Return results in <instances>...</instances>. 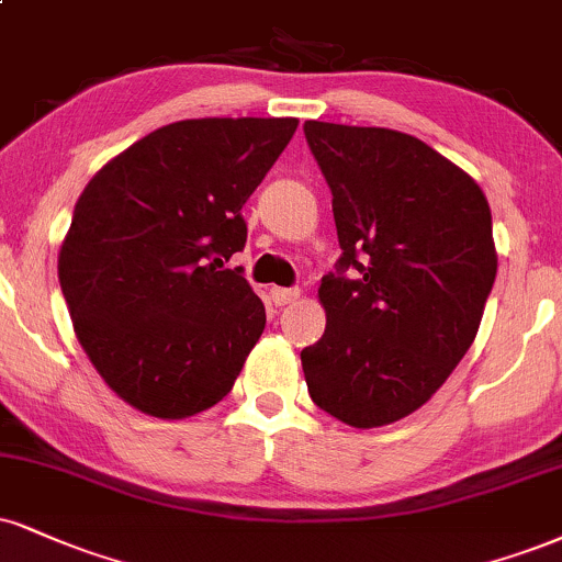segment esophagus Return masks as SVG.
I'll use <instances>...</instances> for the list:
<instances>
[{"label": "esophagus", "instance_id": "34e87169", "mask_svg": "<svg viewBox=\"0 0 562 562\" xmlns=\"http://www.w3.org/2000/svg\"><path fill=\"white\" fill-rule=\"evenodd\" d=\"M301 290L299 288H272V301L274 306H288V303L299 301Z\"/></svg>", "mask_w": 562, "mask_h": 562}]
</instances>
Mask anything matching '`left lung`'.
Here are the masks:
<instances>
[{"label": "left lung", "instance_id": "obj_1", "mask_svg": "<svg viewBox=\"0 0 562 562\" xmlns=\"http://www.w3.org/2000/svg\"><path fill=\"white\" fill-rule=\"evenodd\" d=\"M340 240L322 277L311 401L356 429L414 414L471 348L497 274L482 188L408 133L308 120Z\"/></svg>", "mask_w": 562, "mask_h": 562}]
</instances>
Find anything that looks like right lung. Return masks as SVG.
<instances>
[{
    "instance_id": "1",
    "label": "right lung",
    "mask_w": 562,
    "mask_h": 562,
    "mask_svg": "<svg viewBox=\"0 0 562 562\" xmlns=\"http://www.w3.org/2000/svg\"><path fill=\"white\" fill-rule=\"evenodd\" d=\"M295 127L180 120L135 140L80 193L59 285L86 356L133 408L186 418L233 390L267 311L225 261L246 246L240 209Z\"/></svg>"
}]
</instances>
